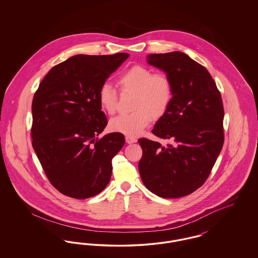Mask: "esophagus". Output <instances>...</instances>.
I'll use <instances>...</instances> for the list:
<instances>
[{
  "label": "esophagus",
  "instance_id": "34e87169",
  "mask_svg": "<svg viewBox=\"0 0 258 258\" xmlns=\"http://www.w3.org/2000/svg\"><path fill=\"white\" fill-rule=\"evenodd\" d=\"M125 141L127 144H133L135 143L137 141V139L134 137V136H131V135H125Z\"/></svg>",
  "mask_w": 258,
  "mask_h": 258
}]
</instances>
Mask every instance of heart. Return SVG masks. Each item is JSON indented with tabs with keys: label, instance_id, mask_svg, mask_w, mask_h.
I'll return each mask as SVG.
<instances>
[{
	"label": "heart",
	"instance_id": "obj_1",
	"mask_svg": "<svg viewBox=\"0 0 258 258\" xmlns=\"http://www.w3.org/2000/svg\"><path fill=\"white\" fill-rule=\"evenodd\" d=\"M117 82L123 92L135 93V112L113 118L109 123L113 132L131 136L140 135L152 118H161L171 104L173 87L165 74H154L146 67L134 66L120 74ZM98 97L101 109L114 114L118 102L117 90L109 83H103Z\"/></svg>",
	"mask_w": 258,
	"mask_h": 258
}]
</instances>
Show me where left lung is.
<instances>
[{
    "instance_id": "obj_1",
    "label": "left lung",
    "mask_w": 258,
    "mask_h": 258,
    "mask_svg": "<svg viewBox=\"0 0 258 258\" xmlns=\"http://www.w3.org/2000/svg\"><path fill=\"white\" fill-rule=\"evenodd\" d=\"M149 64L166 74L173 87L167 112L152 133L171 144L140 138L142 182L163 198L194 192L205 183L223 145L221 93L208 71L183 52L150 54Z\"/></svg>"
}]
</instances>
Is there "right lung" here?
I'll use <instances>...</instances> for the list:
<instances>
[{
	"instance_id": "obj_1",
	"label": "right lung",
	"mask_w": 258,
	"mask_h": 258,
	"mask_svg": "<svg viewBox=\"0 0 258 258\" xmlns=\"http://www.w3.org/2000/svg\"><path fill=\"white\" fill-rule=\"evenodd\" d=\"M128 56H73L50 70L34 96L33 148L50 183L67 197H95L110 181L124 136L97 138L107 124L98 91Z\"/></svg>"
}]
</instances>
